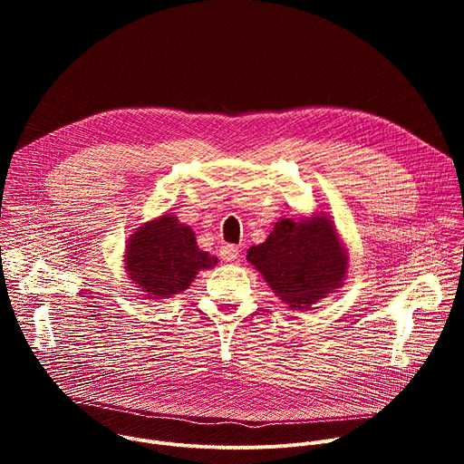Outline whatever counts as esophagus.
<instances>
[{"mask_svg":"<svg viewBox=\"0 0 464 464\" xmlns=\"http://www.w3.org/2000/svg\"><path fill=\"white\" fill-rule=\"evenodd\" d=\"M220 256L226 262L237 260L238 258V247L233 246V244H224V246H220Z\"/></svg>","mask_w":464,"mask_h":464,"instance_id":"esophagus-1","label":"esophagus"}]
</instances>
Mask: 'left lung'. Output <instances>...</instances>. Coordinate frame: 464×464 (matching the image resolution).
<instances>
[{"instance_id":"left-lung-1","label":"left lung","mask_w":464,"mask_h":464,"mask_svg":"<svg viewBox=\"0 0 464 464\" xmlns=\"http://www.w3.org/2000/svg\"><path fill=\"white\" fill-rule=\"evenodd\" d=\"M251 262L274 294L294 310H310L343 286L349 255L328 213L279 218L268 238L247 249Z\"/></svg>"}]
</instances>
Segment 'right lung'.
<instances>
[{
  "mask_svg": "<svg viewBox=\"0 0 464 464\" xmlns=\"http://www.w3.org/2000/svg\"><path fill=\"white\" fill-rule=\"evenodd\" d=\"M217 264L218 258L198 247L194 231L172 213L141 224L124 249L126 276L149 299L181 294L198 272Z\"/></svg>",
  "mask_w": 464,
  "mask_h": 464,
  "instance_id": "obj_1",
  "label": "right lung"
}]
</instances>
